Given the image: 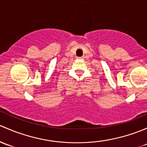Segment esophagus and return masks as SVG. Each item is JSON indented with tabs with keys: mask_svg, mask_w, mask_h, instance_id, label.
I'll use <instances>...</instances> for the list:
<instances>
[{
	"mask_svg": "<svg viewBox=\"0 0 147 147\" xmlns=\"http://www.w3.org/2000/svg\"><path fill=\"white\" fill-rule=\"evenodd\" d=\"M77 59H82L83 57H78V58H77Z\"/></svg>",
	"mask_w": 147,
	"mask_h": 147,
	"instance_id": "1",
	"label": "esophagus"
}]
</instances>
